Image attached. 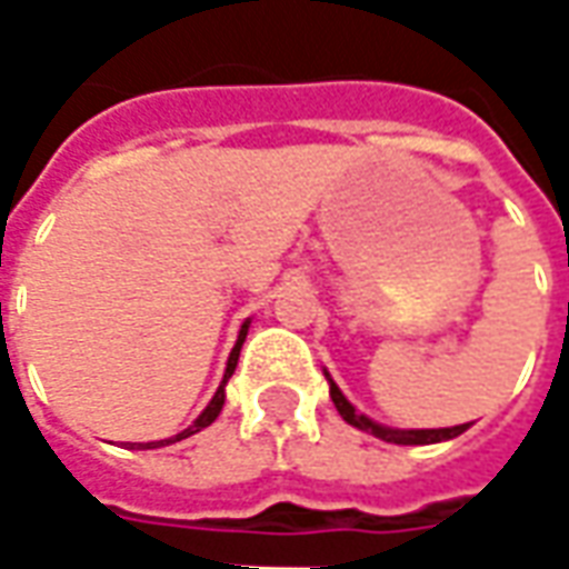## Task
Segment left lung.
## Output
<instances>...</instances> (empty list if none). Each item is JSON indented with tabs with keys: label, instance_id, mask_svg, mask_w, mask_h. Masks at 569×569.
Instances as JSON below:
<instances>
[{
	"label": "left lung",
	"instance_id": "1",
	"mask_svg": "<svg viewBox=\"0 0 569 569\" xmlns=\"http://www.w3.org/2000/svg\"><path fill=\"white\" fill-rule=\"evenodd\" d=\"M323 378H327V383H330V400H333V406H337V412H340L352 428L368 431V435H375V438H381V441L387 443H441V441H450V438H457V435H462V431L469 428V425H453V428H387V425H381V421L362 416L352 402L346 400L343 390L333 383V378H330L327 371H323Z\"/></svg>",
	"mask_w": 569,
	"mask_h": 569
}]
</instances>
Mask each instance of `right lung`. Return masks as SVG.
Returning a JSON list of instances; mask_svg holds the SVG:
<instances>
[{"label":"right lung","mask_w":569,"mask_h":569,"mask_svg":"<svg viewBox=\"0 0 569 569\" xmlns=\"http://www.w3.org/2000/svg\"><path fill=\"white\" fill-rule=\"evenodd\" d=\"M248 323H251V318H248L242 327H239V340H236V346H232V352H229V362H226V371H223V381H220V387H217V393L210 397V402L204 406V412L198 416V419L188 425L186 431H179V435H172V438H163V441H148V443H131V450L138 447V450H157V447H169V443L176 441H186V438H191V435H198L201 428H207L210 421L220 416V409H223L226 402V383H229V378H232V371H236V365H239V352H242V343H246L248 337Z\"/></svg>","instance_id":"right-lung-1"}]
</instances>
